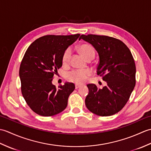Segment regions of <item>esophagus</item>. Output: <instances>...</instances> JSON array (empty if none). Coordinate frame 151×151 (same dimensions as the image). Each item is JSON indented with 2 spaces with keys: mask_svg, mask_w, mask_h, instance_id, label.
I'll return each instance as SVG.
<instances>
[{
  "mask_svg": "<svg viewBox=\"0 0 151 151\" xmlns=\"http://www.w3.org/2000/svg\"><path fill=\"white\" fill-rule=\"evenodd\" d=\"M81 86H80V85H78V84H75V89H78L79 88H81Z\"/></svg>",
  "mask_w": 151,
  "mask_h": 151,
  "instance_id": "34e87169",
  "label": "esophagus"
}]
</instances>
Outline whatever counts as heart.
<instances>
[{
    "label": "heart",
    "mask_w": 151,
    "mask_h": 151,
    "mask_svg": "<svg viewBox=\"0 0 151 151\" xmlns=\"http://www.w3.org/2000/svg\"><path fill=\"white\" fill-rule=\"evenodd\" d=\"M79 51L85 58L88 60L95 57V50L91 45L88 44H84L80 46ZM72 49L68 47L65 50L62 55V62L67 65L70 62L72 56ZM91 75V72L89 69H75L67 74V78L70 82L78 84L84 83L89 76Z\"/></svg>",
    "instance_id": "heart-1"
}]
</instances>
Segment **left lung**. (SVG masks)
Masks as SVG:
<instances>
[{
    "instance_id": "1",
    "label": "left lung",
    "mask_w": 151,
    "mask_h": 151,
    "mask_svg": "<svg viewBox=\"0 0 151 151\" xmlns=\"http://www.w3.org/2000/svg\"><path fill=\"white\" fill-rule=\"evenodd\" d=\"M82 39L97 51V73L106 85L98 89L88 84L85 103L88 110L99 116H110L122 110L136 85V65L130 50L123 42L107 36L82 35Z\"/></svg>"
}]
</instances>
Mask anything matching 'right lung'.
Masks as SVG:
<instances>
[{
    "label": "right lung",
    "instance_id": "right-lung-1",
    "mask_svg": "<svg viewBox=\"0 0 151 151\" xmlns=\"http://www.w3.org/2000/svg\"><path fill=\"white\" fill-rule=\"evenodd\" d=\"M81 34L47 35L38 38L28 47L19 68L21 92L27 104L41 116H52L66 108L73 83L58 86L52 84L54 74L62 66L65 50Z\"/></svg>",
    "mask_w": 151,
    "mask_h": 151
}]
</instances>
